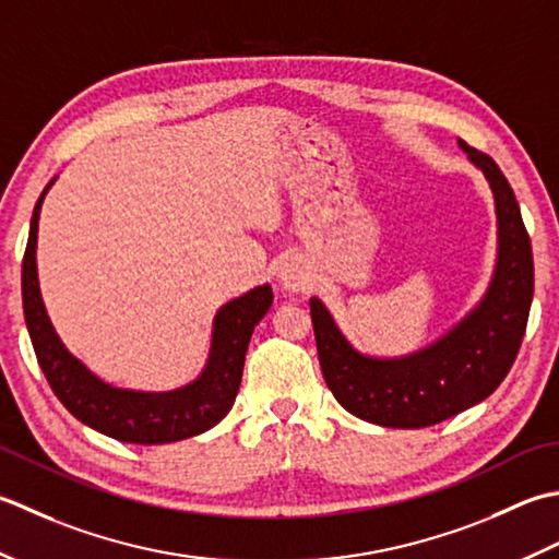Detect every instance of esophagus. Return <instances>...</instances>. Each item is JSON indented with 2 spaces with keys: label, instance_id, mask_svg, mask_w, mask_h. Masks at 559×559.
Listing matches in <instances>:
<instances>
[{
  "label": "esophagus",
  "instance_id": "34e87169",
  "mask_svg": "<svg viewBox=\"0 0 559 559\" xmlns=\"http://www.w3.org/2000/svg\"><path fill=\"white\" fill-rule=\"evenodd\" d=\"M280 284H282V289H287V292H301L309 287L311 272L304 265V260H299V258L284 260L280 267Z\"/></svg>",
  "mask_w": 559,
  "mask_h": 559
}]
</instances>
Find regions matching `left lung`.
I'll return each mask as SVG.
<instances>
[{
	"mask_svg": "<svg viewBox=\"0 0 559 559\" xmlns=\"http://www.w3.org/2000/svg\"><path fill=\"white\" fill-rule=\"evenodd\" d=\"M495 198L497 258L485 294L429 345L397 357L349 343L328 306L311 296L318 361L335 401L364 423L419 429L463 413L504 381L516 359L533 301V250L514 190L487 154L459 140Z\"/></svg>",
	"mask_w": 559,
	"mask_h": 559,
	"instance_id": "obj_1",
	"label": "left lung"
}]
</instances>
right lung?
<instances>
[{"instance_id":"add662e5","label":"right lung","mask_w":559,"mask_h":559,"mask_svg":"<svg viewBox=\"0 0 559 559\" xmlns=\"http://www.w3.org/2000/svg\"><path fill=\"white\" fill-rule=\"evenodd\" d=\"M55 180L57 176L45 186L33 210L24 267H21L26 328L55 395L79 423L110 439L142 443V447L190 439L219 425L229 415L238 385H241L246 349L253 328L263 321L272 306L270 284H260L236 296L216 311L207 361L186 385L170 391H134L112 385L67 349L43 304L36 263L38 219L43 200Z\"/></svg>"}]
</instances>
